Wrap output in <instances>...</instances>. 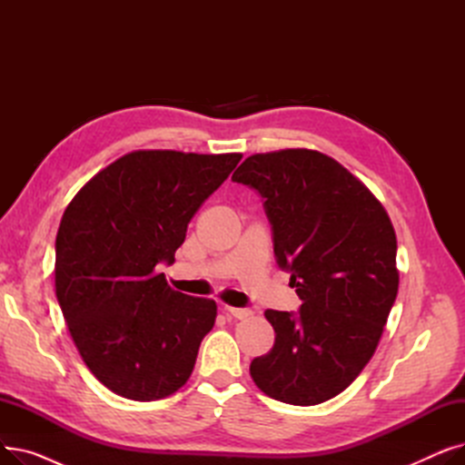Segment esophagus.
Masks as SVG:
<instances>
[{
  "label": "esophagus",
  "instance_id": "esophagus-1",
  "mask_svg": "<svg viewBox=\"0 0 465 465\" xmlns=\"http://www.w3.org/2000/svg\"><path fill=\"white\" fill-rule=\"evenodd\" d=\"M226 312L230 316H233V319H237V321H245V319H249V316L252 314L251 309H237V307H226Z\"/></svg>",
  "mask_w": 465,
  "mask_h": 465
}]
</instances>
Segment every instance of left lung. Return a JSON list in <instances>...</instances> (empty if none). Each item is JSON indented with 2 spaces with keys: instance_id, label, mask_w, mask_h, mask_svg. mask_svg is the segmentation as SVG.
Listing matches in <instances>:
<instances>
[{
  "instance_id": "left-lung-1",
  "label": "left lung",
  "mask_w": 465,
  "mask_h": 465,
  "mask_svg": "<svg viewBox=\"0 0 465 465\" xmlns=\"http://www.w3.org/2000/svg\"><path fill=\"white\" fill-rule=\"evenodd\" d=\"M232 181L262 193L277 263L302 300L296 316L265 311L275 345L251 377L277 401L324 403L377 351L400 286L394 226L371 190L319 151L252 154Z\"/></svg>"
}]
</instances>
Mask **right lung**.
Returning <instances> with one entry per match:
<instances>
[{"mask_svg":"<svg viewBox=\"0 0 465 465\" xmlns=\"http://www.w3.org/2000/svg\"><path fill=\"white\" fill-rule=\"evenodd\" d=\"M242 154L134 151L95 173L64 211L54 284L86 368L134 401L175 394L192 375L216 303L173 290L186 228Z\"/></svg>","mask_w":465,"mask_h":465,"instance_id":"1","label":"right lung"}]
</instances>
